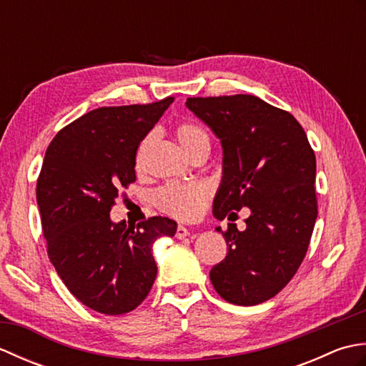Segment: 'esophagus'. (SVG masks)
<instances>
[{
  "mask_svg": "<svg viewBox=\"0 0 366 366\" xmlns=\"http://www.w3.org/2000/svg\"><path fill=\"white\" fill-rule=\"evenodd\" d=\"M189 236H192V232L185 227H182V224H179V227L176 228V237L177 239H185V237H189Z\"/></svg>",
  "mask_w": 366,
  "mask_h": 366,
  "instance_id": "34e87169",
  "label": "esophagus"
}]
</instances>
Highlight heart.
<instances>
[{"label":"heart","instance_id":"1","mask_svg":"<svg viewBox=\"0 0 366 366\" xmlns=\"http://www.w3.org/2000/svg\"><path fill=\"white\" fill-rule=\"evenodd\" d=\"M176 137L190 157L209 151L211 138L206 129L195 121L181 122L176 129ZM155 139V132H149L139 143L137 152V167H142L147 147ZM211 198V187L204 182H168L154 193V203L162 212L177 220H197L203 214L207 199Z\"/></svg>","mask_w":366,"mask_h":366}]
</instances>
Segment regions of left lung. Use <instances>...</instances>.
Returning a JSON list of instances; mask_svg holds the SVG:
<instances>
[{"label":"left lung","instance_id":"obj_1","mask_svg":"<svg viewBox=\"0 0 366 366\" xmlns=\"http://www.w3.org/2000/svg\"><path fill=\"white\" fill-rule=\"evenodd\" d=\"M185 105L223 146V179L214 215L250 207L245 231H220L227 258L211 270L215 291L252 307L274 297L305 258L317 217L316 157L291 113L248 94L189 97Z\"/></svg>","mask_w":366,"mask_h":366}]
</instances>
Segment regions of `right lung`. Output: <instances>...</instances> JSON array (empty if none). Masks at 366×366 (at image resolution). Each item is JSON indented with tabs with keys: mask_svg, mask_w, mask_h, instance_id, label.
Here are the masks:
<instances>
[{
	"mask_svg": "<svg viewBox=\"0 0 366 366\" xmlns=\"http://www.w3.org/2000/svg\"><path fill=\"white\" fill-rule=\"evenodd\" d=\"M173 100L97 108L46 147L36 187L46 253L67 290L94 312L135 310L157 275L152 244L176 232L167 217H151L137 229L110 219L121 190L137 179L139 142Z\"/></svg>",
	"mask_w": 366,
	"mask_h": 366,
	"instance_id": "obj_1",
	"label": "right lung"
}]
</instances>
